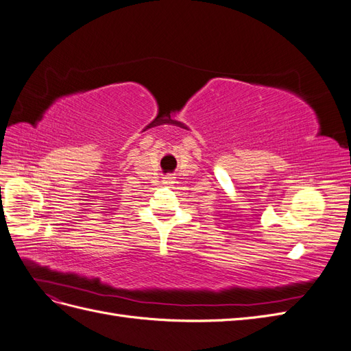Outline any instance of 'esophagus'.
I'll return each mask as SVG.
<instances>
[{"mask_svg":"<svg viewBox=\"0 0 351 351\" xmlns=\"http://www.w3.org/2000/svg\"><path fill=\"white\" fill-rule=\"evenodd\" d=\"M164 183H165V184H171V183H173V177H165Z\"/></svg>","mask_w":351,"mask_h":351,"instance_id":"esophagus-1","label":"esophagus"}]
</instances>
